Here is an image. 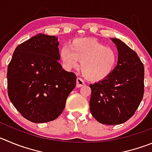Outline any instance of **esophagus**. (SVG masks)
Listing matches in <instances>:
<instances>
[{"label":"esophagus","instance_id":"obj_1","mask_svg":"<svg viewBox=\"0 0 152 152\" xmlns=\"http://www.w3.org/2000/svg\"><path fill=\"white\" fill-rule=\"evenodd\" d=\"M83 86H85V83L83 82V79H80V78H77L76 79V87L80 88Z\"/></svg>","mask_w":152,"mask_h":152}]
</instances>
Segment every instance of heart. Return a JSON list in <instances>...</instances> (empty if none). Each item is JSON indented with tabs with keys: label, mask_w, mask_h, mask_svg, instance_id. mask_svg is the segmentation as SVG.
Wrapping results in <instances>:
<instances>
[{
	"label": "heart",
	"mask_w": 152,
	"mask_h": 152,
	"mask_svg": "<svg viewBox=\"0 0 152 152\" xmlns=\"http://www.w3.org/2000/svg\"><path fill=\"white\" fill-rule=\"evenodd\" d=\"M60 59L66 70L79 66L91 82H100L110 76L115 69L118 55L113 48L106 46L92 38H76L60 51Z\"/></svg>",
	"instance_id": "1"
}]
</instances>
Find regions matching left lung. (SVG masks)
<instances>
[{
	"label": "left lung",
	"instance_id": "8db88e82",
	"mask_svg": "<svg viewBox=\"0 0 152 152\" xmlns=\"http://www.w3.org/2000/svg\"><path fill=\"white\" fill-rule=\"evenodd\" d=\"M118 57L110 76L91 84L89 105L92 115L98 122L115 125L134 115L144 94V66L137 54L121 39L111 38Z\"/></svg>",
	"mask_w": 152,
	"mask_h": 152
}]
</instances>
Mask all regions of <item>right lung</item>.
Returning <instances> with one entry per match:
<instances>
[{"label":"right lung","mask_w":152,"mask_h":152,"mask_svg":"<svg viewBox=\"0 0 152 152\" xmlns=\"http://www.w3.org/2000/svg\"><path fill=\"white\" fill-rule=\"evenodd\" d=\"M55 36L39 34L15 48L7 69L8 95L25 118L53 121L63 112L76 76L59 64Z\"/></svg>","instance_id":"obj_1"}]
</instances>
